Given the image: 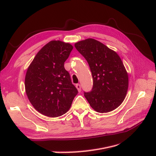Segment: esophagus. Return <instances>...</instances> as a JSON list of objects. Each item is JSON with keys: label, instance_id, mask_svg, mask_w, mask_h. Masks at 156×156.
Wrapping results in <instances>:
<instances>
[{"label": "esophagus", "instance_id": "1", "mask_svg": "<svg viewBox=\"0 0 156 156\" xmlns=\"http://www.w3.org/2000/svg\"><path fill=\"white\" fill-rule=\"evenodd\" d=\"M75 87H76V88H77L79 92H80L81 91V85H80L79 84H77L76 86H75Z\"/></svg>", "mask_w": 156, "mask_h": 156}]
</instances>
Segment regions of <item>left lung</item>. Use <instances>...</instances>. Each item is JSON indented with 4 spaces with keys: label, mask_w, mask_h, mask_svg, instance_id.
Masks as SVG:
<instances>
[{
    "label": "left lung",
    "mask_w": 156,
    "mask_h": 156,
    "mask_svg": "<svg viewBox=\"0 0 156 156\" xmlns=\"http://www.w3.org/2000/svg\"><path fill=\"white\" fill-rule=\"evenodd\" d=\"M75 48L87 61L93 78V87L84 92L90 105L101 113L119 107L128 89V75L115 51L92 38L75 44Z\"/></svg>",
    "instance_id": "8db88e82"
}]
</instances>
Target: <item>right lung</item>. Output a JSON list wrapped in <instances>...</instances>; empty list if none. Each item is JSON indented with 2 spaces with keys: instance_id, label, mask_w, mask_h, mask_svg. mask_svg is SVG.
<instances>
[{
  "instance_id": "add662e5",
  "label": "right lung",
  "mask_w": 156,
  "mask_h": 156,
  "mask_svg": "<svg viewBox=\"0 0 156 156\" xmlns=\"http://www.w3.org/2000/svg\"><path fill=\"white\" fill-rule=\"evenodd\" d=\"M73 48L69 43L51 41L38 51L27 69V97L35 109L45 116L65 114L78 93L64 66Z\"/></svg>"
}]
</instances>
